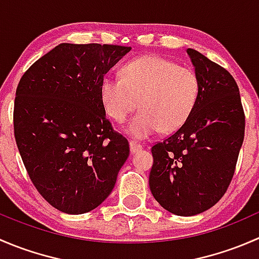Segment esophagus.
Returning a JSON list of instances; mask_svg holds the SVG:
<instances>
[{"mask_svg": "<svg viewBox=\"0 0 259 259\" xmlns=\"http://www.w3.org/2000/svg\"><path fill=\"white\" fill-rule=\"evenodd\" d=\"M143 149V145L140 144V143L135 142V140H132L130 142V151L132 153H138V151H140Z\"/></svg>", "mask_w": 259, "mask_h": 259, "instance_id": "obj_1", "label": "esophagus"}]
</instances>
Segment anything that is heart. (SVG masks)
I'll return each instance as SVG.
<instances>
[{"label": "heart", "instance_id": "b5f03b06", "mask_svg": "<svg viewBox=\"0 0 259 259\" xmlns=\"http://www.w3.org/2000/svg\"><path fill=\"white\" fill-rule=\"evenodd\" d=\"M199 93L194 70L160 56L132 60L121 67L120 79L106 77L100 86L104 109L119 124L129 119L139 101L142 110L127 129L135 139H145L161 127L179 129L192 115Z\"/></svg>", "mask_w": 259, "mask_h": 259}]
</instances>
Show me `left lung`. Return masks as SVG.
Returning a JSON list of instances; mask_svg holds the SVG:
<instances>
[{
  "instance_id": "8db88e82",
  "label": "left lung",
  "mask_w": 259,
  "mask_h": 259,
  "mask_svg": "<svg viewBox=\"0 0 259 259\" xmlns=\"http://www.w3.org/2000/svg\"><path fill=\"white\" fill-rule=\"evenodd\" d=\"M200 83L189 119L151 146L149 187L170 213L189 217L209 209L226 194L244 139L245 116L239 89L224 67L187 50Z\"/></svg>"
}]
</instances>
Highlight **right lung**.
<instances>
[{
    "label": "right lung",
    "mask_w": 259,
    "mask_h": 259,
    "mask_svg": "<svg viewBox=\"0 0 259 259\" xmlns=\"http://www.w3.org/2000/svg\"><path fill=\"white\" fill-rule=\"evenodd\" d=\"M130 50L60 44L20 79L15 140L32 184L60 211L95 209L109 197L129 156V142L105 116L100 86Z\"/></svg>",
    "instance_id": "1"
}]
</instances>
